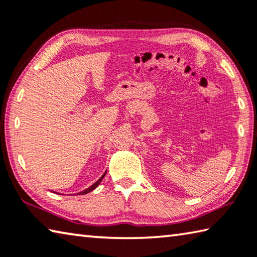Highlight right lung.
Here are the masks:
<instances>
[{
  "instance_id": "1",
  "label": "right lung",
  "mask_w": 257,
  "mask_h": 257,
  "mask_svg": "<svg viewBox=\"0 0 257 257\" xmlns=\"http://www.w3.org/2000/svg\"><path fill=\"white\" fill-rule=\"evenodd\" d=\"M105 173H106V171H105ZM105 173H104V175L101 177V178H99V179L96 181V182H95V184H93L92 186H90L89 187V188H87V189H85L84 191H81V193H79V194H78V195H84V194H87V193H90V191H92V190H94L95 188H96V187L99 185V182H101L102 181V179H103V178H104V176H105Z\"/></svg>"
}]
</instances>
